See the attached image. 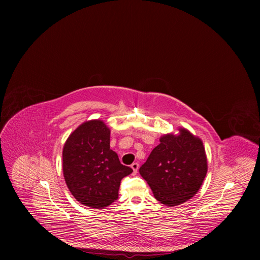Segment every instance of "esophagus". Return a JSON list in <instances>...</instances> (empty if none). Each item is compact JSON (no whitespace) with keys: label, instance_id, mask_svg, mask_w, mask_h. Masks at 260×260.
Segmentation results:
<instances>
[{"label":"esophagus","instance_id":"obj_1","mask_svg":"<svg viewBox=\"0 0 260 260\" xmlns=\"http://www.w3.org/2000/svg\"><path fill=\"white\" fill-rule=\"evenodd\" d=\"M131 168L133 169L134 173H137V171H138V169H139V163H137V162H134L133 165L131 166Z\"/></svg>","mask_w":260,"mask_h":260}]
</instances>
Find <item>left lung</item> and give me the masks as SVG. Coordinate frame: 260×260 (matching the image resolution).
<instances>
[{
    "mask_svg": "<svg viewBox=\"0 0 260 260\" xmlns=\"http://www.w3.org/2000/svg\"><path fill=\"white\" fill-rule=\"evenodd\" d=\"M207 172L203 143L185 128H180L177 136H162L139 169L155 198L168 207L178 206L194 197Z\"/></svg>",
    "mask_w": 260,
    "mask_h": 260,
    "instance_id": "obj_1",
    "label": "left lung"
}]
</instances>
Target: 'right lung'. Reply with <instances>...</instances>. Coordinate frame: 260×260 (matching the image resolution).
<instances>
[{"mask_svg": "<svg viewBox=\"0 0 260 260\" xmlns=\"http://www.w3.org/2000/svg\"><path fill=\"white\" fill-rule=\"evenodd\" d=\"M111 131L101 120L82 123L63 147V175L68 189L82 204L103 209L118 199L121 180L133 170L109 148Z\"/></svg>", "mask_w": 260, "mask_h": 260, "instance_id": "1", "label": "right lung"}]
</instances>
